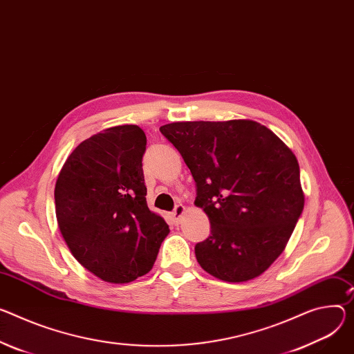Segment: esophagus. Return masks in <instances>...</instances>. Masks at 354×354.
<instances>
[{
  "label": "esophagus",
  "instance_id": "1",
  "mask_svg": "<svg viewBox=\"0 0 354 354\" xmlns=\"http://www.w3.org/2000/svg\"><path fill=\"white\" fill-rule=\"evenodd\" d=\"M183 214H185V206H183V205H178V206L175 207V210L172 212V218H174V221L178 224V223L180 221V218H182Z\"/></svg>",
  "mask_w": 354,
  "mask_h": 354
}]
</instances>
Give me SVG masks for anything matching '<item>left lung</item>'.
Segmentation results:
<instances>
[{
    "instance_id": "1",
    "label": "left lung",
    "mask_w": 354,
    "mask_h": 354,
    "mask_svg": "<svg viewBox=\"0 0 354 354\" xmlns=\"http://www.w3.org/2000/svg\"><path fill=\"white\" fill-rule=\"evenodd\" d=\"M196 182L195 205L210 236L195 247L201 267L217 279L260 277L285 250L304 210L295 153L252 120L178 121L159 128Z\"/></svg>"
}]
</instances>
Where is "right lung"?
I'll use <instances>...</instances> for the list:
<instances>
[{
    "label": "right lung",
    "mask_w": 354,
    "mask_h": 354,
    "mask_svg": "<svg viewBox=\"0 0 354 354\" xmlns=\"http://www.w3.org/2000/svg\"><path fill=\"white\" fill-rule=\"evenodd\" d=\"M138 125L110 127L80 142L55 185L57 226L75 259L110 283L148 274L169 234L147 205Z\"/></svg>",
    "instance_id": "right-lung-1"
}]
</instances>
